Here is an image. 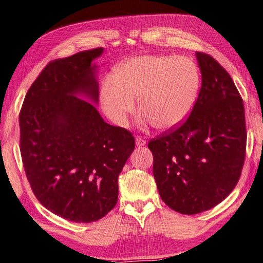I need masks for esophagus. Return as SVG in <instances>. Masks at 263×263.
Here are the masks:
<instances>
[{
	"label": "esophagus",
	"mask_w": 263,
	"mask_h": 263,
	"mask_svg": "<svg viewBox=\"0 0 263 263\" xmlns=\"http://www.w3.org/2000/svg\"><path fill=\"white\" fill-rule=\"evenodd\" d=\"M145 143H146V141H145L144 139L140 138V137H137V138H136V144H137L138 146H143V145H145Z\"/></svg>",
	"instance_id": "34e87169"
}]
</instances>
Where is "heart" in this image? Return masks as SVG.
Returning <instances> with one entry per match:
<instances>
[{"mask_svg": "<svg viewBox=\"0 0 263 263\" xmlns=\"http://www.w3.org/2000/svg\"><path fill=\"white\" fill-rule=\"evenodd\" d=\"M199 85L198 67L190 59L143 54L117 67L101 85L100 99L107 118L119 126L127 123L139 99L144 122L169 131L190 116Z\"/></svg>", "mask_w": 263, "mask_h": 263, "instance_id": "heart-1", "label": "heart"}]
</instances>
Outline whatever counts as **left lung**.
<instances>
[{"label":"left lung","instance_id":"left-lung-1","mask_svg":"<svg viewBox=\"0 0 263 263\" xmlns=\"http://www.w3.org/2000/svg\"><path fill=\"white\" fill-rule=\"evenodd\" d=\"M196 55L202 84L192 112L176 130L147 144L160 197L182 214L203 212L223 201L238 183L246 157L239 91L212 57Z\"/></svg>","mask_w":263,"mask_h":263}]
</instances>
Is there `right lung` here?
I'll return each instance as SVG.
<instances>
[{"instance_id":"1","label":"right lung","mask_w":263,"mask_h":263,"mask_svg":"<svg viewBox=\"0 0 263 263\" xmlns=\"http://www.w3.org/2000/svg\"><path fill=\"white\" fill-rule=\"evenodd\" d=\"M103 48L46 65L20 112V150L32 191L63 219L89 223L118 202V178L134 150L132 133L104 122L98 65ZM81 97L80 98L79 97Z\"/></svg>"}]
</instances>
